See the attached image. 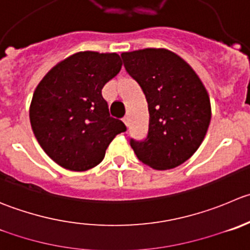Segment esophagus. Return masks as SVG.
I'll use <instances>...</instances> for the list:
<instances>
[{
  "label": "esophagus",
  "instance_id": "34e87169",
  "mask_svg": "<svg viewBox=\"0 0 250 250\" xmlns=\"http://www.w3.org/2000/svg\"><path fill=\"white\" fill-rule=\"evenodd\" d=\"M123 122H125V125L128 127V125H129V118H128L127 116H125V117H123Z\"/></svg>",
  "mask_w": 250,
  "mask_h": 250
}]
</instances>
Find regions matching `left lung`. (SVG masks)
Returning <instances> with one entry per match:
<instances>
[{"label": "left lung", "mask_w": 250, "mask_h": 250, "mask_svg": "<svg viewBox=\"0 0 250 250\" xmlns=\"http://www.w3.org/2000/svg\"><path fill=\"white\" fill-rule=\"evenodd\" d=\"M127 73L144 93L149 130L129 144L143 164L155 169L179 166L198 150L209 128L211 106L192 67L166 48H144L121 55Z\"/></svg>", "instance_id": "obj_1"}]
</instances>
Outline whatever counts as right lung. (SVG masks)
Listing matches in <instances>:
<instances>
[{
	"label": "right lung",
	"mask_w": 250,
	"mask_h": 250,
	"mask_svg": "<svg viewBox=\"0 0 250 250\" xmlns=\"http://www.w3.org/2000/svg\"><path fill=\"white\" fill-rule=\"evenodd\" d=\"M117 53L84 51L53 67L36 88L30 123L43 151L60 166L86 171L100 164L113 138L125 132L103 98L121 71Z\"/></svg>",
	"instance_id": "obj_1"
}]
</instances>
